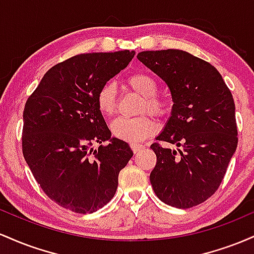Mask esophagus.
<instances>
[{
    "label": "esophagus",
    "mask_w": 254,
    "mask_h": 254,
    "mask_svg": "<svg viewBox=\"0 0 254 254\" xmlns=\"http://www.w3.org/2000/svg\"><path fill=\"white\" fill-rule=\"evenodd\" d=\"M144 148V145L143 144H139V143H131V149H132V151L135 154H137V153H139V151H141L142 149H143Z\"/></svg>",
    "instance_id": "34e87169"
}]
</instances>
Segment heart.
<instances>
[{"mask_svg":"<svg viewBox=\"0 0 254 254\" xmlns=\"http://www.w3.org/2000/svg\"><path fill=\"white\" fill-rule=\"evenodd\" d=\"M127 84L132 90L143 98L141 111H148L155 116H164L166 112V103L156 97L157 83L153 77L144 72H136L127 78ZM117 104V89L115 83L107 82L100 87L97 94L98 109L104 116L113 115ZM156 124L150 117L141 116L136 118L119 117L111 124L113 136L125 142L143 141L151 133L155 132Z\"/></svg>","mask_w":254,"mask_h":254,"instance_id":"obj_1","label":"heart"}]
</instances>
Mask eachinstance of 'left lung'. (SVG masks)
<instances>
[{
    "label": "left lung",
    "instance_id": "left-lung-1",
    "mask_svg": "<svg viewBox=\"0 0 254 254\" xmlns=\"http://www.w3.org/2000/svg\"><path fill=\"white\" fill-rule=\"evenodd\" d=\"M137 58L165 81L173 101L156 139L176 148L150 145V184L161 202L192 208L215 193L237 150L233 95L214 65L186 51H142Z\"/></svg>",
    "mask_w": 254,
    "mask_h": 254
}]
</instances>
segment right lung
I'll list each match as a JSON object with an SVG mask.
<instances>
[{"mask_svg": "<svg viewBox=\"0 0 254 254\" xmlns=\"http://www.w3.org/2000/svg\"><path fill=\"white\" fill-rule=\"evenodd\" d=\"M135 51L81 54L56 64L26 101L22 153L43 191L58 205L92 214L117 191L133 153L111 136L98 109L101 86L127 68ZM104 141L109 144L102 145ZM99 143L98 150L91 145Z\"/></svg>", "mask_w": 254, "mask_h": 254, "instance_id": "right-lung-1", "label": "right lung"}]
</instances>
